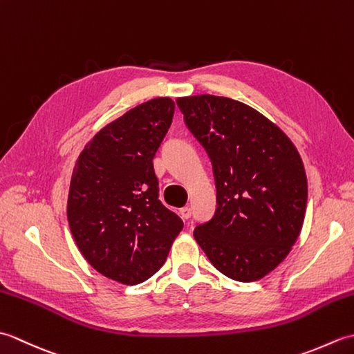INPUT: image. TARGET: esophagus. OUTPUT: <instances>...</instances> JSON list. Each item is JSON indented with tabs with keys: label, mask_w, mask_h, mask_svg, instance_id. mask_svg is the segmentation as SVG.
Segmentation results:
<instances>
[{
	"label": "esophagus",
	"mask_w": 354,
	"mask_h": 354,
	"mask_svg": "<svg viewBox=\"0 0 354 354\" xmlns=\"http://www.w3.org/2000/svg\"><path fill=\"white\" fill-rule=\"evenodd\" d=\"M179 216H181L184 221L190 219V217H192V209L189 207H184V208L179 209Z\"/></svg>",
	"instance_id": "34e87169"
}]
</instances>
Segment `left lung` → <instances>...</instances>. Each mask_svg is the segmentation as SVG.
<instances>
[{
  "instance_id": "left-lung-1",
  "label": "left lung",
  "mask_w": 354,
  "mask_h": 354,
  "mask_svg": "<svg viewBox=\"0 0 354 354\" xmlns=\"http://www.w3.org/2000/svg\"><path fill=\"white\" fill-rule=\"evenodd\" d=\"M176 103L216 181L214 216L193 236L223 275L260 280L286 259L303 228L301 156L280 127L242 102L202 94Z\"/></svg>"
}]
</instances>
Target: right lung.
<instances>
[{
  "mask_svg": "<svg viewBox=\"0 0 354 354\" xmlns=\"http://www.w3.org/2000/svg\"><path fill=\"white\" fill-rule=\"evenodd\" d=\"M173 114L169 97L138 104L97 132L73 170L66 216L76 245L97 272L127 286L160 270L184 227L158 199L153 170Z\"/></svg>",
  "mask_w": 354,
  "mask_h": 354,
  "instance_id": "obj_1",
  "label": "right lung"
}]
</instances>
